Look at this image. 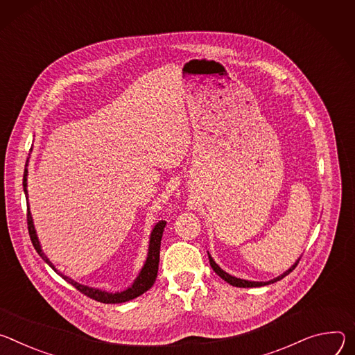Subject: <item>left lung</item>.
<instances>
[{"mask_svg": "<svg viewBox=\"0 0 355 355\" xmlns=\"http://www.w3.org/2000/svg\"><path fill=\"white\" fill-rule=\"evenodd\" d=\"M209 259H210V265H211V268H213V270L218 275L220 278H223L225 282H228L230 285H232V286H237V288H257V286H265V285H269V284H273V282H277V281H281L282 278H285L286 275H289L296 266H297V263H299V261H296V263L291 268V269H288L284 275H281V277H278V278H275V279H272V281H269V282H251V281H244V279H240V278H235V277H231V275H228L227 272H224L214 261H213V258L209 255Z\"/></svg>", "mask_w": 355, "mask_h": 355, "instance_id": "8db88e82", "label": "left lung"}]
</instances>
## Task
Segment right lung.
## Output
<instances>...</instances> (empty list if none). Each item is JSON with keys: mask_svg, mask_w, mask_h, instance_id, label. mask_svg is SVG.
Here are the masks:
<instances>
[{"mask_svg": "<svg viewBox=\"0 0 355 355\" xmlns=\"http://www.w3.org/2000/svg\"><path fill=\"white\" fill-rule=\"evenodd\" d=\"M26 176H28V171H26V165H25V172H24V191L26 194L28 198V191H26ZM26 221H28V231H29V237H31V241L36 250V252L42 257V259L49 263L51 268L55 269V266L52 265V262L46 258V255L42 252L41 250V245H39V241H37V237H36V231H35V227H33V221H32V217H31V213H29V206H28V214H26ZM166 225V221H159L155 228L152 230V234H150V240H149V251H148V258H146V262L139 273V277L135 279L134 285L131 288H128L127 291L124 292H116V293H108V292H104V291H100V289H94V288H89V286H85V285H80L74 282L73 279L64 277V275H60V277L67 281L70 285H73L78 292H82L83 295H86L87 297L90 299H94L97 302H101V303H123V302H128L131 299H135L138 296H141L142 293H145L155 282L156 277H157V266H159V251H161V240H162V234H164V228ZM56 270V269H55Z\"/></svg>", "mask_w": 355, "mask_h": 355, "instance_id": "1", "label": "right lung"}]
</instances>
